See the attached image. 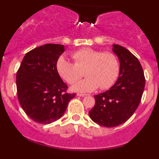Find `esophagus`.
Instances as JSON below:
<instances>
[{"label": "esophagus", "instance_id": "1", "mask_svg": "<svg viewBox=\"0 0 159 159\" xmlns=\"http://www.w3.org/2000/svg\"><path fill=\"white\" fill-rule=\"evenodd\" d=\"M77 95L80 96V97H84V96H87L88 94H81V93H78V94H77Z\"/></svg>", "mask_w": 159, "mask_h": 159}]
</instances>
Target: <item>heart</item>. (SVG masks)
Here are the masks:
<instances>
[{"mask_svg": "<svg viewBox=\"0 0 159 159\" xmlns=\"http://www.w3.org/2000/svg\"><path fill=\"white\" fill-rule=\"evenodd\" d=\"M70 57L74 63L65 57H60L56 63L59 76L67 83L72 84L81 76L84 70L86 77L72 87V90L80 92L92 91L99 89H109L118 78L119 62L112 52H102L89 48L74 51Z\"/></svg>", "mask_w": 159, "mask_h": 159, "instance_id": "obj_1", "label": "heart"}]
</instances>
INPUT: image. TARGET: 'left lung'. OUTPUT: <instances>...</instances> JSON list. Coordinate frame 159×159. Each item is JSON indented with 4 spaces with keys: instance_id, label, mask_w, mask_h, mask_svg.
<instances>
[{
    "instance_id": "8db88e82",
    "label": "left lung",
    "mask_w": 159,
    "mask_h": 159,
    "mask_svg": "<svg viewBox=\"0 0 159 159\" xmlns=\"http://www.w3.org/2000/svg\"><path fill=\"white\" fill-rule=\"evenodd\" d=\"M120 61L119 76L105 92L94 95L95 105L89 111L94 122L104 127H116L125 122L139 107L145 78L137 57L125 48L113 44Z\"/></svg>"
}]
</instances>
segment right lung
I'll list each match as a JSON object with an SVG mask.
<instances>
[{
  "mask_svg": "<svg viewBox=\"0 0 159 159\" xmlns=\"http://www.w3.org/2000/svg\"><path fill=\"white\" fill-rule=\"evenodd\" d=\"M64 51L62 44L36 48L25 54L17 72L19 103L27 115L39 124H50L61 118L76 95L67 92L68 86L56 69Z\"/></svg>",
  "mask_w": 159,
  "mask_h": 159,
  "instance_id": "1",
  "label": "right lung"
}]
</instances>
